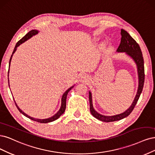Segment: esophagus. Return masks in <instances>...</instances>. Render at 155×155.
I'll return each instance as SVG.
<instances>
[{
	"instance_id": "34e87169",
	"label": "esophagus",
	"mask_w": 155,
	"mask_h": 155,
	"mask_svg": "<svg viewBox=\"0 0 155 155\" xmlns=\"http://www.w3.org/2000/svg\"><path fill=\"white\" fill-rule=\"evenodd\" d=\"M87 77L85 75V74H82V75H81V77H80V81L81 82H84L87 81Z\"/></svg>"
}]
</instances>
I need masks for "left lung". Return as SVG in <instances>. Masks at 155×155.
Segmentation results:
<instances>
[{"label": "left lung", "mask_w": 155, "mask_h": 155, "mask_svg": "<svg viewBox=\"0 0 155 155\" xmlns=\"http://www.w3.org/2000/svg\"><path fill=\"white\" fill-rule=\"evenodd\" d=\"M121 41L120 44L119 46L117 49V52H125L129 57H131L133 61L135 62L137 66V71H138V87L137 93L134 98V101L131 104V106L127 109L126 111H124L122 113L116 114L114 116H104L102 114L97 113L93 106L92 102V95L91 93L89 92V104H90V111L92 115L100 120L102 122H110L120 120L123 119L127 117L130 113L133 111L134 106L138 101L139 97L140 96V94L142 91L143 84H144V78H145V74H144V64H143V58L142 56V51L140 48L138 44L134 41V40L130 36L126 31L124 29H121Z\"/></svg>", "instance_id": "1"}]
</instances>
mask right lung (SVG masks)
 Here are the masks:
<instances>
[{
	"mask_svg": "<svg viewBox=\"0 0 155 155\" xmlns=\"http://www.w3.org/2000/svg\"><path fill=\"white\" fill-rule=\"evenodd\" d=\"M38 30H36V29H33V30L30 31L29 32H28L26 35H25L24 37H22L21 40H20L19 41H18V42L15 45V47L14 49H13V51L12 53V54L11 56V58H10V60H9V66H10V64H11V61H12V57H13V53L16 51L17 50V48L18 46H19L20 45H21V44L24 43L25 41H28V39L30 38L31 37H32L33 35H35L38 34ZM9 70H8V75H9ZM8 83H9V78H8ZM74 87V86H71V87H69L68 90H66V91L65 92L63 95L62 97V99H61V108H60V109L58 110V111L55 114H54V115L51 117H49L48 118H46V119H37V118H33V117H31L30 116L28 115L27 114H26L25 113H24L21 109H20L18 107V106H17V103L15 102V105L17 107V109H18V111L21 112L22 114H24V115L25 117H26L28 118H29V119L32 120H34V121H36V122H40V123H48V122H53L54 120H55L58 119L60 117H61L62 114L64 113L65 111V109H66V98H67V95H68V92L71 90V89ZM14 99V98H13Z\"/></svg>",
	"mask_w": 155,
	"mask_h": 155,
	"instance_id": "right-lung-1",
	"label": "right lung"
}]
</instances>
